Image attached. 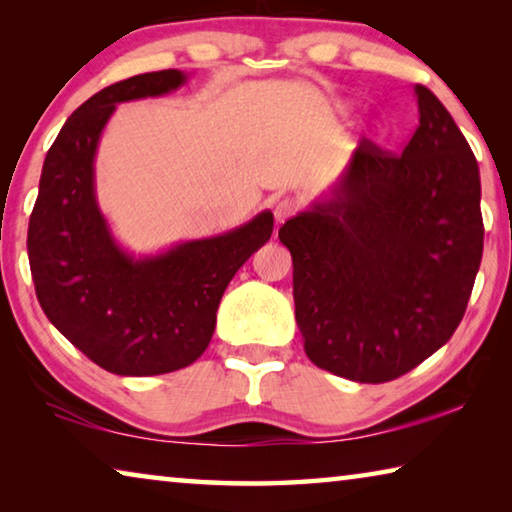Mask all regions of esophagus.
Masks as SVG:
<instances>
[{
    "instance_id": "1",
    "label": "esophagus",
    "mask_w": 512,
    "mask_h": 512,
    "mask_svg": "<svg viewBox=\"0 0 512 512\" xmlns=\"http://www.w3.org/2000/svg\"><path fill=\"white\" fill-rule=\"evenodd\" d=\"M298 212V201H293V198H280V201L275 203V223L282 225L284 221H289L293 214Z\"/></svg>"
}]
</instances>
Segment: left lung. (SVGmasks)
Wrapping results in <instances>:
<instances>
[{
  "mask_svg": "<svg viewBox=\"0 0 512 512\" xmlns=\"http://www.w3.org/2000/svg\"><path fill=\"white\" fill-rule=\"evenodd\" d=\"M413 90L420 124L402 155L363 140L277 235L307 357L361 384L397 379L452 339L483 255L479 164L436 94Z\"/></svg>",
  "mask_w": 512,
  "mask_h": 512,
  "instance_id": "8db88e82",
  "label": "left lung"
}]
</instances>
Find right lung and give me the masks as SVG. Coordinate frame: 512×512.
I'll list each match as a JSON object with an SVG mask.
<instances>
[{
	"mask_svg": "<svg viewBox=\"0 0 512 512\" xmlns=\"http://www.w3.org/2000/svg\"><path fill=\"white\" fill-rule=\"evenodd\" d=\"M187 79L162 69L103 88L72 112L42 164L27 239L38 302L74 348L115 375H164L201 357L223 291L273 232L264 210L223 235L149 255L112 235L94 185L103 128L119 103L164 97Z\"/></svg>",
	"mask_w": 512,
	"mask_h": 512,
	"instance_id": "right-lung-1",
	"label": "right lung"
}]
</instances>
